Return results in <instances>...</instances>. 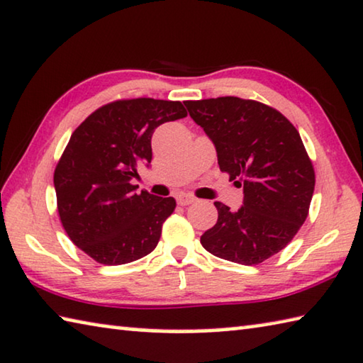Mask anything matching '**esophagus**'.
<instances>
[{"label":"esophagus","instance_id":"1","mask_svg":"<svg viewBox=\"0 0 363 363\" xmlns=\"http://www.w3.org/2000/svg\"><path fill=\"white\" fill-rule=\"evenodd\" d=\"M194 202H197V199L192 197V195H187V194H181L177 195V203L186 206V205H191Z\"/></svg>","mask_w":363,"mask_h":363}]
</instances>
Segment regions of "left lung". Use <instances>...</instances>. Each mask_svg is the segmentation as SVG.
Wrapping results in <instances>:
<instances>
[{
    "mask_svg": "<svg viewBox=\"0 0 363 363\" xmlns=\"http://www.w3.org/2000/svg\"><path fill=\"white\" fill-rule=\"evenodd\" d=\"M184 105L215 145L220 169L244 187L240 208L215 202L218 221L200 242L224 260L264 262L291 242L308 215L315 172L301 135L279 111L254 100L220 96Z\"/></svg>",
    "mask_w": 363,
    "mask_h": 363,
    "instance_id": "obj_1",
    "label": "left lung"
}]
</instances>
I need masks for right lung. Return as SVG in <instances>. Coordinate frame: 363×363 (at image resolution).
Masks as SVG:
<instances>
[{"label": "right lung", "mask_w": 363, "mask_h": 363, "mask_svg": "<svg viewBox=\"0 0 363 363\" xmlns=\"http://www.w3.org/2000/svg\"><path fill=\"white\" fill-rule=\"evenodd\" d=\"M186 116L181 101L119 100L72 132L55 169L57 213L69 239L95 262L130 263L157 247L176 200L135 194L132 179L150 166L155 129Z\"/></svg>", "instance_id": "obj_1"}]
</instances>
